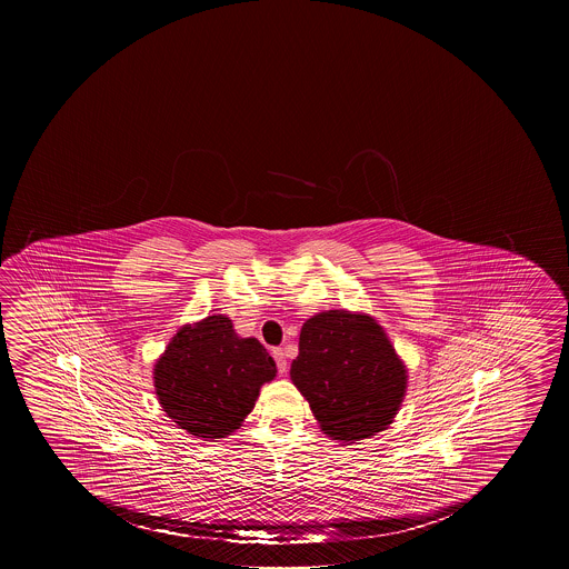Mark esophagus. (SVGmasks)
I'll list each match as a JSON object with an SVG mask.
<instances>
[{
  "label": "esophagus",
  "mask_w": 569,
  "mask_h": 569,
  "mask_svg": "<svg viewBox=\"0 0 569 569\" xmlns=\"http://www.w3.org/2000/svg\"><path fill=\"white\" fill-rule=\"evenodd\" d=\"M273 359H276V363H278V371L280 375L288 373V357H286V351L278 347V349H273Z\"/></svg>",
  "instance_id": "esophagus-1"
}]
</instances>
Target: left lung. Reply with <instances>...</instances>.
<instances>
[{"label":"left lung","mask_w":569,"mask_h":569,"mask_svg":"<svg viewBox=\"0 0 569 569\" xmlns=\"http://www.w3.org/2000/svg\"><path fill=\"white\" fill-rule=\"evenodd\" d=\"M323 435L353 445L389 429L407 395V365L373 317L321 311L301 327L289 369Z\"/></svg>","instance_id":"8db88e82"}]
</instances>
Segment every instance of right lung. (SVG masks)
I'll use <instances>...</instances> for the list:
<instances>
[{
    "label": "right lung",
    "mask_w": 569,
    "mask_h": 569,
    "mask_svg": "<svg viewBox=\"0 0 569 569\" xmlns=\"http://www.w3.org/2000/svg\"><path fill=\"white\" fill-rule=\"evenodd\" d=\"M276 361L256 337H240L232 319L208 316L182 326L154 363L160 407L178 429L202 440L230 437L242 427L276 379Z\"/></svg>",
    "instance_id": "obj_1"
}]
</instances>
